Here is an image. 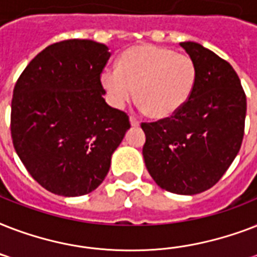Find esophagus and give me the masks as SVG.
Here are the masks:
<instances>
[{
    "instance_id": "obj_1",
    "label": "esophagus",
    "mask_w": 257,
    "mask_h": 257,
    "mask_svg": "<svg viewBox=\"0 0 257 257\" xmlns=\"http://www.w3.org/2000/svg\"><path fill=\"white\" fill-rule=\"evenodd\" d=\"M131 125H132V126H139V125H140V121L137 120L135 116H131Z\"/></svg>"
}]
</instances>
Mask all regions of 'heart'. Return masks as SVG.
I'll use <instances>...</instances> for the list:
<instances>
[{
  "label": "heart",
  "mask_w": 257,
  "mask_h": 257,
  "mask_svg": "<svg viewBox=\"0 0 257 257\" xmlns=\"http://www.w3.org/2000/svg\"><path fill=\"white\" fill-rule=\"evenodd\" d=\"M197 82V66L188 54L165 46L136 45L121 54L118 68H105L101 85L114 108L135 97L153 118H168L185 106Z\"/></svg>",
  "instance_id": "1"
}]
</instances>
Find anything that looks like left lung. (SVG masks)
Here are the masks:
<instances>
[{
	"mask_svg": "<svg viewBox=\"0 0 257 257\" xmlns=\"http://www.w3.org/2000/svg\"><path fill=\"white\" fill-rule=\"evenodd\" d=\"M197 66V82L180 112L143 122V156L149 175L165 191L196 195L229 168L244 136L247 98L231 64L197 42H180Z\"/></svg>",
	"mask_w": 257,
	"mask_h": 257,
	"instance_id": "1",
	"label": "left lung"
}]
</instances>
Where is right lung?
<instances>
[{
	"label": "right lung",
	"mask_w": 257,
	"mask_h": 257,
	"mask_svg": "<svg viewBox=\"0 0 257 257\" xmlns=\"http://www.w3.org/2000/svg\"><path fill=\"white\" fill-rule=\"evenodd\" d=\"M92 40H65L40 52L18 77L10 131L16 152L46 191L66 197L94 191L131 128L104 100L101 73L110 53Z\"/></svg>",
	"instance_id": "add662e5"
}]
</instances>
